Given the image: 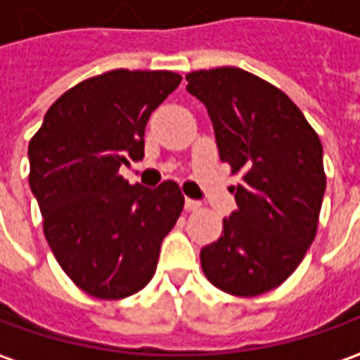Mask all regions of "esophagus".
Listing matches in <instances>:
<instances>
[{"label": "esophagus", "mask_w": 360, "mask_h": 360, "mask_svg": "<svg viewBox=\"0 0 360 360\" xmlns=\"http://www.w3.org/2000/svg\"><path fill=\"white\" fill-rule=\"evenodd\" d=\"M199 207H201V203H199V201H195V199H189V197L185 199V209H187V211H197Z\"/></svg>", "instance_id": "obj_1"}]
</instances>
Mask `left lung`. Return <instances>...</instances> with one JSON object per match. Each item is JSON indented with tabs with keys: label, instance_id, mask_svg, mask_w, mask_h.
<instances>
[{
	"label": "left lung",
	"instance_id": "left-lung-1",
	"mask_svg": "<svg viewBox=\"0 0 360 360\" xmlns=\"http://www.w3.org/2000/svg\"><path fill=\"white\" fill-rule=\"evenodd\" d=\"M185 79L207 107L221 161L243 173L233 187L237 209L201 249L205 277L237 297L263 295L291 275L315 239L327 187L323 145L301 109L249 71L203 69Z\"/></svg>",
	"mask_w": 360,
	"mask_h": 360
}]
</instances>
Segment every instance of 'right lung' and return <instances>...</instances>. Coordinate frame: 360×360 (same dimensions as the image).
<instances>
[{"label": "right lung", "instance_id": "1", "mask_svg": "<svg viewBox=\"0 0 360 360\" xmlns=\"http://www.w3.org/2000/svg\"><path fill=\"white\" fill-rule=\"evenodd\" d=\"M173 71L115 69L85 79L47 109L30 141V187L57 263L97 299L141 291L183 211L175 181L157 189L119 175L143 159L145 125L175 91Z\"/></svg>", "mask_w": 360, "mask_h": 360}]
</instances>
